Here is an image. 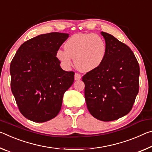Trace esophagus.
<instances>
[{"label": "esophagus", "instance_id": "esophagus-1", "mask_svg": "<svg viewBox=\"0 0 152 152\" xmlns=\"http://www.w3.org/2000/svg\"><path fill=\"white\" fill-rule=\"evenodd\" d=\"M81 78H82L81 75H80V74H78V73H76L75 75H74V79H75L76 80H80V79H81Z\"/></svg>", "mask_w": 152, "mask_h": 152}]
</instances>
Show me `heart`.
<instances>
[{
	"label": "heart",
	"instance_id": "heart-1",
	"mask_svg": "<svg viewBox=\"0 0 152 152\" xmlns=\"http://www.w3.org/2000/svg\"><path fill=\"white\" fill-rule=\"evenodd\" d=\"M65 50H57L56 57L62 66L68 69L72 59L79 70L90 72L97 68L104 61L107 44L102 37L94 33L76 34L64 44Z\"/></svg>",
	"mask_w": 152,
	"mask_h": 152
}]
</instances>
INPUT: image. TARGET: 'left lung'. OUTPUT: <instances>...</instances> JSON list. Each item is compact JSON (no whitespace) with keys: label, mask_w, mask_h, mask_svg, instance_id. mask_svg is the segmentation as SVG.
<instances>
[{"label":"left lung","mask_w":152,"mask_h":152,"mask_svg":"<svg viewBox=\"0 0 152 152\" xmlns=\"http://www.w3.org/2000/svg\"><path fill=\"white\" fill-rule=\"evenodd\" d=\"M107 44L104 61L83 76L86 106L94 118L113 121L132 110L139 92V65L131 49L102 32Z\"/></svg>","instance_id":"left-lung-1"}]
</instances>
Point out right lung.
Returning <instances> with one entry per match:
<instances>
[{
	"instance_id": "right-lung-1",
	"label": "right lung",
	"mask_w": 152,
	"mask_h": 152,
	"mask_svg": "<svg viewBox=\"0 0 152 152\" xmlns=\"http://www.w3.org/2000/svg\"><path fill=\"white\" fill-rule=\"evenodd\" d=\"M67 38V34L51 32L31 38L11 62L12 93L21 114L31 121L57 116L64 94L74 83V72L62 69L55 55Z\"/></svg>"
}]
</instances>
